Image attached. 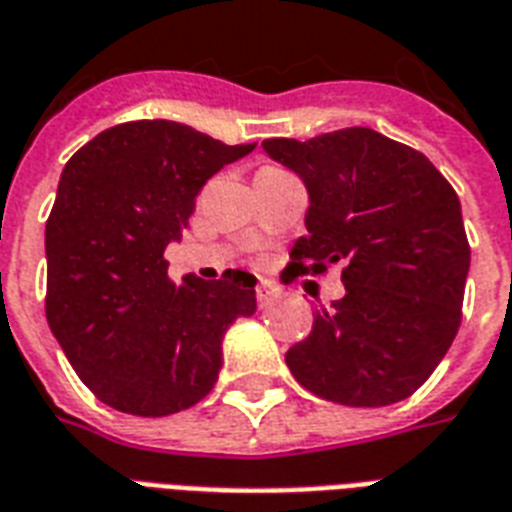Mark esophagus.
I'll return each mask as SVG.
<instances>
[{
  "instance_id": "esophagus-1",
  "label": "esophagus",
  "mask_w": 512,
  "mask_h": 512,
  "mask_svg": "<svg viewBox=\"0 0 512 512\" xmlns=\"http://www.w3.org/2000/svg\"><path fill=\"white\" fill-rule=\"evenodd\" d=\"M276 295H279V290L273 287V284H260L257 287V303H260V308H268L276 300Z\"/></svg>"
}]
</instances>
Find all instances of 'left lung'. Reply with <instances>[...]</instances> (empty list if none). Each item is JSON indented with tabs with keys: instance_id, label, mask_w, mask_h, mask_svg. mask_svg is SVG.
I'll return each mask as SVG.
<instances>
[{
	"instance_id": "8db88e82",
	"label": "left lung",
	"mask_w": 512,
	"mask_h": 512,
	"mask_svg": "<svg viewBox=\"0 0 512 512\" xmlns=\"http://www.w3.org/2000/svg\"><path fill=\"white\" fill-rule=\"evenodd\" d=\"M263 150L308 190L290 273L341 263L346 287L287 351V368L308 392L351 408L411 397L462 322L470 244L454 187L427 155L373 128L265 139Z\"/></svg>"
}]
</instances>
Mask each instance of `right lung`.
<instances>
[{"mask_svg": "<svg viewBox=\"0 0 512 512\" xmlns=\"http://www.w3.org/2000/svg\"><path fill=\"white\" fill-rule=\"evenodd\" d=\"M255 144H222L171 120L101 131L69 158L45 225L48 325L83 384L109 408L169 416L204 400L222 338L257 308V279L225 271L169 279L195 195Z\"/></svg>", "mask_w": 512, "mask_h": 512, "instance_id": "right-lung-1", "label": "right lung"}]
</instances>
